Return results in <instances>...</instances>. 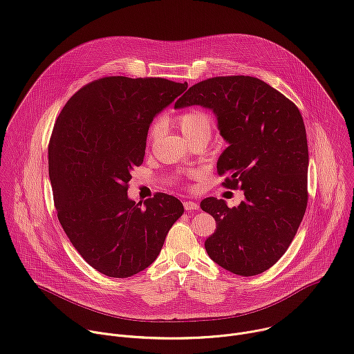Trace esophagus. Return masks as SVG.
I'll return each mask as SVG.
<instances>
[{
    "label": "esophagus",
    "instance_id": "esophagus-1",
    "mask_svg": "<svg viewBox=\"0 0 354 354\" xmlns=\"http://www.w3.org/2000/svg\"><path fill=\"white\" fill-rule=\"evenodd\" d=\"M183 205H184V209L187 212H192V210H198L199 209V205L196 202H194V201H185Z\"/></svg>",
    "mask_w": 354,
    "mask_h": 354
}]
</instances>
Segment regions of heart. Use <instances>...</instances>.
Returning <instances> with one entry per match:
<instances>
[{"mask_svg": "<svg viewBox=\"0 0 354 354\" xmlns=\"http://www.w3.org/2000/svg\"><path fill=\"white\" fill-rule=\"evenodd\" d=\"M174 122L188 140L194 138L207 139L212 133V128H214V120H212L207 111L202 109H188L180 113L174 118ZM156 136H158V125L155 124L148 133V142L153 144Z\"/></svg>", "mask_w": 354, "mask_h": 354, "instance_id": "heart-1", "label": "heart"}]
</instances>
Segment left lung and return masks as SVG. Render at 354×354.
Listing matches in <instances>:
<instances>
[{
    "instance_id": "left-lung-1",
    "label": "left lung",
    "mask_w": 354,
    "mask_h": 354,
    "mask_svg": "<svg viewBox=\"0 0 354 354\" xmlns=\"http://www.w3.org/2000/svg\"><path fill=\"white\" fill-rule=\"evenodd\" d=\"M194 104L218 117L229 142L218 173L226 176L223 187L245 196L233 207L214 196L201 202L216 221L206 252L232 273L259 274L286 252L306 214L308 145L301 113L266 82L244 75L198 82L174 107Z\"/></svg>"
}]
</instances>
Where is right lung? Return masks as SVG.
Segmentation results:
<instances>
[{
    "label": "right lung",
    "instance_id": "add662e5",
    "mask_svg": "<svg viewBox=\"0 0 354 354\" xmlns=\"http://www.w3.org/2000/svg\"><path fill=\"white\" fill-rule=\"evenodd\" d=\"M188 84L165 78L106 77L81 88L61 110L48 144L57 218L75 250L96 270L129 277L159 255L183 215L173 195L142 203L127 195L142 165L155 115Z\"/></svg>",
    "mask_w": 354,
    "mask_h": 354
}]
</instances>
